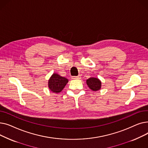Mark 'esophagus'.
<instances>
[{"label":"esophagus","instance_id":"34e87169","mask_svg":"<svg viewBox=\"0 0 148 148\" xmlns=\"http://www.w3.org/2000/svg\"><path fill=\"white\" fill-rule=\"evenodd\" d=\"M73 79H81V76L79 75L78 76H74L73 77Z\"/></svg>","mask_w":148,"mask_h":148}]
</instances>
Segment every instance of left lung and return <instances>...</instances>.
I'll return each instance as SVG.
<instances>
[{
	"label": "left lung",
	"instance_id": "1",
	"mask_svg": "<svg viewBox=\"0 0 148 148\" xmlns=\"http://www.w3.org/2000/svg\"><path fill=\"white\" fill-rule=\"evenodd\" d=\"M86 84L92 91H98L101 88V82L96 77H90L86 80Z\"/></svg>",
	"mask_w": 148,
	"mask_h": 148
}]
</instances>
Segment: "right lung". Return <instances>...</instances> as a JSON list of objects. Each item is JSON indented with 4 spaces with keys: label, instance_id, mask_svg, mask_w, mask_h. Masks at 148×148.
I'll list each match as a JSON object with an SVG mask.
<instances>
[{
    "label": "right lung",
    "instance_id": "1",
    "mask_svg": "<svg viewBox=\"0 0 148 148\" xmlns=\"http://www.w3.org/2000/svg\"><path fill=\"white\" fill-rule=\"evenodd\" d=\"M68 82V80L65 77L57 73H53L49 80L48 86L52 92L58 94L64 89Z\"/></svg>",
    "mask_w": 148,
    "mask_h": 148
}]
</instances>
